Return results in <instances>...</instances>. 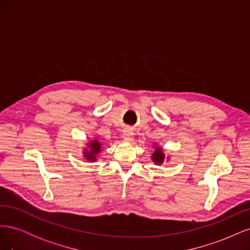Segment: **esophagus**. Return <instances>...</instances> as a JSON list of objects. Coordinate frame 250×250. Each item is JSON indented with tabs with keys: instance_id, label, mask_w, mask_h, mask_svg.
<instances>
[{
	"instance_id": "1",
	"label": "esophagus",
	"mask_w": 250,
	"mask_h": 250,
	"mask_svg": "<svg viewBox=\"0 0 250 250\" xmlns=\"http://www.w3.org/2000/svg\"><path fill=\"white\" fill-rule=\"evenodd\" d=\"M123 139L127 142H131L133 140V132L129 129H126L123 131Z\"/></svg>"
}]
</instances>
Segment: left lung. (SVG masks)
<instances>
[{
    "mask_svg": "<svg viewBox=\"0 0 250 250\" xmlns=\"http://www.w3.org/2000/svg\"><path fill=\"white\" fill-rule=\"evenodd\" d=\"M153 147H154V152L152 153V156H151V158H152V161H153L154 164L162 165L165 161V153L163 151V148L158 146L157 144H154ZM168 160H169V158H168Z\"/></svg>",
    "mask_w": 250,
    "mask_h": 250,
    "instance_id": "1",
    "label": "left lung"
}]
</instances>
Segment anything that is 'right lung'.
<instances>
[{"label": "right lung", "instance_id": "obj_1", "mask_svg": "<svg viewBox=\"0 0 250 250\" xmlns=\"http://www.w3.org/2000/svg\"><path fill=\"white\" fill-rule=\"evenodd\" d=\"M101 146L102 144L94 139L87 144V147L83 149V156L85 157V160L88 162H96L97 155L101 152Z\"/></svg>", "mask_w": 250, "mask_h": 250}]
</instances>
